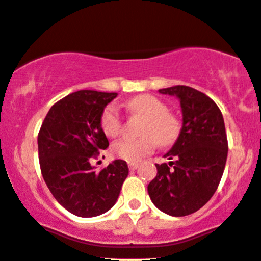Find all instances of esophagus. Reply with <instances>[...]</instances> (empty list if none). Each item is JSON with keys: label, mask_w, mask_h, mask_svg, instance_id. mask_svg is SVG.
Listing matches in <instances>:
<instances>
[{"label": "esophagus", "mask_w": 261, "mask_h": 261, "mask_svg": "<svg viewBox=\"0 0 261 261\" xmlns=\"http://www.w3.org/2000/svg\"><path fill=\"white\" fill-rule=\"evenodd\" d=\"M139 168V164L138 163H128V169L130 170H135V169Z\"/></svg>", "instance_id": "1"}]
</instances>
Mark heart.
Returning <instances> with one entry per match:
<instances>
[{
	"instance_id": "1",
	"label": "heart",
	"mask_w": 261,
	"mask_h": 261,
	"mask_svg": "<svg viewBox=\"0 0 261 261\" xmlns=\"http://www.w3.org/2000/svg\"><path fill=\"white\" fill-rule=\"evenodd\" d=\"M128 109L145 117L140 126V138H122L113 143L112 154L127 163H138L152 153L160 144H171L179 135L180 123L161 100L152 95H139L127 102ZM101 128L109 138L119 135L123 128V118L116 104H109L101 114Z\"/></svg>"
}]
</instances>
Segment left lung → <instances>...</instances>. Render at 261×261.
Returning <instances> with one entry per match:
<instances>
[{
  "instance_id": "8db88e82",
  "label": "left lung",
  "mask_w": 261,
  "mask_h": 261,
  "mask_svg": "<svg viewBox=\"0 0 261 261\" xmlns=\"http://www.w3.org/2000/svg\"><path fill=\"white\" fill-rule=\"evenodd\" d=\"M159 92L179 98L183 122L177 142L165 154L170 163L156 164L148 194L160 211L182 217L200 210L217 190L226 164V131L221 110L205 93L187 86Z\"/></svg>"
}]
</instances>
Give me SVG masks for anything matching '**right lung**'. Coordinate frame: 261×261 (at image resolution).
I'll return each mask as SVG.
<instances>
[{"label":"right lung","instance_id":"add662e5","mask_svg":"<svg viewBox=\"0 0 261 261\" xmlns=\"http://www.w3.org/2000/svg\"><path fill=\"white\" fill-rule=\"evenodd\" d=\"M116 92L83 90L56 102L37 135L41 174L56 200L79 217H95L116 204L128 174L123 160L96 170L91 160L109 147L101 128Z\"/></svg>","mask_w":261,"mask_h":261}]
</instances>
